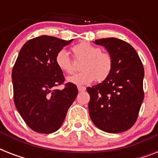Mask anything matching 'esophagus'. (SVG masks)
Wrapping results in <instances>:
<instances>
[{
    "instance_id": "esophagus-1",
    "label": "esophagus",
    "mask_w": 158,
    "mask_h": 158,
    "mask_svg": "<svg viewBox=\"0 0 158 158\" xmlns=\"http://www.w3.org/2000/svg\"><path fill=\"white\" fill-rule=\"evenodd\" d=\"M78 90H79V92L85 91V90H86V88L84 86H81V85H78Z\"/></svg>"
}]
</instances>
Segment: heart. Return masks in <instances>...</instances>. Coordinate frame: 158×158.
<instances>
[{
    "label": "heart",
    "mask_w": 158,
    "mask_h": 158,
    "mask_svg": "<svg viewBox=\"0 0 158 158\" xmlns=\"http://www.w3.org/2000/svg\"><path fill=\"white\" fill-rule=\"evenodd\" d=\"M77 60H83L78 74L69 77L68 82L75 84H89L94 80L104 81L112 69V57L109 53L102 52L99 47L83 42L71 48ZM56 64L61 71L71 74L76 70V65L65 50H60L56 55Z\"/></svg>",
    "instance_id": "heart-1"
}]
</instances>
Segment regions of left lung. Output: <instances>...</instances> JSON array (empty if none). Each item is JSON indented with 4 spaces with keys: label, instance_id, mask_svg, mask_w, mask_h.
<instances>
[{
    "label": "left lung",
    "instance_id": "obj_1",
    "mask_svg": "<svg viewBox=\"0 0 158 158\" xmlns=\"http://www.w3.org/2000/svg\"><path fill=\"white\" fill-rule=\"evenodd\" d=\"M94 43L105 47L113 64L103 82L87 88L89 115L105 132H124L136 122L144 98L143 65L135 48L125 41L109 38Z\"/></svg>",
    "mask_w": 158,
    "mask_h": 158
}]
</instances>
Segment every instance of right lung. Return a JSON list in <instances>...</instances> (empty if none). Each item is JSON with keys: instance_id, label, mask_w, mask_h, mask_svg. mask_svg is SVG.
Returning <instances> with one entry per match:
<instances>
[{"instance_id": "right-lung-1", "label": "right lung", "mask_w": 158, "mask_h": 158, "mask_svg": "<svg viewBox=\"0 0 158 158\" xmlns=\"http://www.w3.org/2000/svg\"><path fill=\"white\" fill-rule=\"evenodd\" d=\"M72 40L43 35L22 47L12 70L14 102L26 125L42 134L61 126L78 89L64 84L63 72L56 64V55ZM63 84L64 89L57 87Z\"/></svg>"}]
</instances>
